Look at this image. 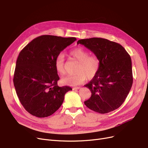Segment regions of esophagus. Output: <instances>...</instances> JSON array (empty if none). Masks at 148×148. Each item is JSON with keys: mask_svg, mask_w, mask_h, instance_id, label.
Returning <instances> with one entry per match:
<instances>
[{"mask_svg": "<svg viewBox=\"0 0 148 148\" xmlns=\"http://www.w3.org/2000/svg\"><path fill=\"white\" fill-rule=\"evenodd\" d=\"M80 87L76 86V87H74V88H73V89H74V90H75V89H80Z\"/></svg>", "mask_w": 148, "mask_h": 148, "instance_id": "obj_1", "label": "esophagus"}]
</instances>
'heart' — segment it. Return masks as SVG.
<instances>
[{
	"instance_id": "b5f03b06",
	"label": "heart",
	"mask_w": 148,
	"mask_h": 148,
	"mask_svg": "<svg viewBox=\"0 0 148 148\" xmlns=\"http://www.w3.org/2000/svg\"><path fill=\"white\" fill-rule=\"evenodd\" d=\"M69 56L79 62L76 68V74L68 75L61 79L64 85L78 86L84 83L87 77L91 79L96 75L100 68V60L95 55H89V52L82 47H77L69 51ZM54 66L57 73L63 75L66 74L65 56L60 53L56 57Z\"/></svg>"
}]
</instances>
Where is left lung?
<instances>
[{"instance_id":"obj_1","label":"left lung","mask_w":148,"mask_h":148,"mask_svg":"<svg viewBox=\"0 0 148 148\" xmlns=\"http://www.w3.org/2000/svg\"><path fill=\"white\" fill-rule=\"evenodd\" d=\"M98 57V73L85 86L91 96L84 103L95 112L106 114L119 108L125 101L132 85L131 57L118 43L93 37L78 40Z\"/></svg>"}]
</instances>
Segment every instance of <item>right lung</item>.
Segmentation results:
<instances>
[{"label": "right lung", "mask_w": 148, "mask_h": 148, "mask_svg": "<svg viewBox=\"0 0 148 148\" xmlns=\"http://www.w3.org/2000/svg\"><path fill=\"white\" fill-rule=\"evenodd\" d=\"M77 39L43 35L23 48L17 59L13 82L21 104L31 115L47 117L61 106L65 94L72 88L60 87L55 69L56 56Z\"/></svg>", "instance_id": "1"}]
</instances>
